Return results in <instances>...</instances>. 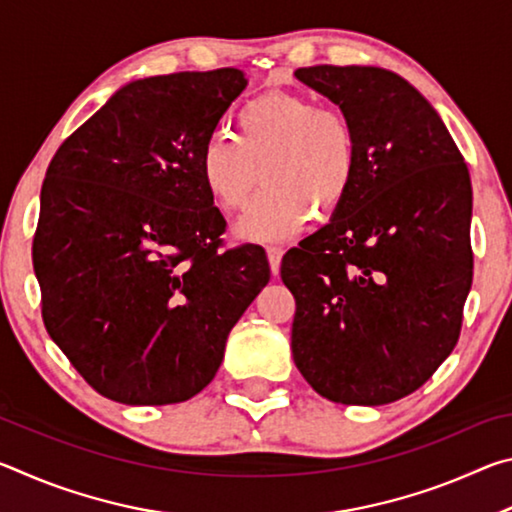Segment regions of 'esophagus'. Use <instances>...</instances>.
<instances>
[{
    "mask_svg": "<svg viewBox=\"0 0 512 512\" xmlns=\"http://www.w3.org/2000/svg\"><path fill=\"white\" fill-rule=\"evenodd\" d=\"M266 255H268V264H271V271L273 273L280 271V262H282L284 250L280 246H268L266 248Z\"/></svg>",
    "mask_w": 512,
    "mask_h": 512,
    "instance_id": "34e87169",
    "label": "esophagus"
}]
</instances>
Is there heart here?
<instances>
[{
	"label": "heart",
	"mask_w": 512,
	"mask_h": 512,
	"mask_svg": "<svg viewBox=\"0 0 512 512\" xmlns=\"http://www.w3.org/2000/svg\"><path fill=\"white\" fill-rule=\"evenodd\" d=\"M235 126V137L216 135L205 144L201 178L212 201L235 212L264 176L266 187L235 225L241 239H291L314 210L329 214L350 196L359 140L341 110L318 108L300 94L268 92L241 106Z\"/></svg>",
	"instance_id": "b5f03b06"
}]
</instances>
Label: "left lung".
<instances>
[{"instance_id": "obj_1", "label": "left lung", "mask_w": 512, "mask_h": 512, "mask_svg": "<svg viewBox=\"0 0 512 512\" xmlns=\"http://www.w3.org/2000/svg\"><path fill=\"white\" fill-rule=\"evenodd\" d=\"M348 115L359 171L332 219L282 257L293 361L318 395L379 406L411 395L461 334L472 287V183L431 103L400 74L296 69Z\"/></svg>"}]
</instances>
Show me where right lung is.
I'll return each mask as SVG.
<instances>
[{"instance_id": "1", "label": "right lung", "mask_w": 512, "mask_h": 512, "mask_svg": "<svg viewBox=\"0 0 512 512\" xmlns=\"http://www.w3.org/2000/svg\"><path fill=\"white\" fill-rule=\"evenodd\" d=\"M246 85L235 67L131 81L49 162L33 237L42 320L108 400L201 393L271 280L262 246L221 250L225 219L201 178L205 144Z\"/></svg>"}]
</instances>
